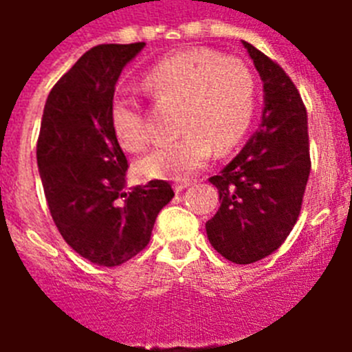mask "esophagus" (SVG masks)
<instances>
[{"label": "esophagus", "mask_w": 352, "mask_h": 352, "mask_svg": "<svg viewBox=\"0 0 352 352\" xmlns=\"http://www.w3.org/2000/svg\"><path fill=\"white\" fill-rule=\"evenodd\" d=\"M190 186H192V181H179V182H175V186H173V188H175L177 193H181Z\"/></svg>", "instance_id": "obj_1"}]
</instances>
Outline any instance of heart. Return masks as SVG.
<instances>
[{"label":"heart","mask_w":352,"mask_h":352,"mask_svg":"<svg viewBox=\"0 0 352 352\" xmlns=\"http://www.w3.org/2000/svg\"><path fill=\"white\" fill-rule=\"evenodd\" d=\"M159 104H179L175 142L153 149L137 170L149 179H186L206 166L214 148L230 151L248 131L256 107V82L237 58L188 49L160 60L142 80ZM111 131L122 149L140 153L149 133L138 102L117 95L109 104Z\"/></svg>","instance_id":"1"}]
</instances>
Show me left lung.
I'll return each instance as SVG.
<instances>
[{
    "label": "left lung",
    "instance_id": "left-lung-1",
    "mask_svg": "<svg viewBox=\"0 0 352 352\" xmlns=\"http://www.w3.org/2000/svg\"><path fill=\"white\" fill-rule=\"evenodd\" d=\"M243 45L261 76V124L239 155L210 182L219 192V210L206 223L215 250L237 265L256 263L283 245L294 228L305 193L311 155L307 109L289 74Z\"/></svg>",
    "mask_w": 352,
    "mask_h": 352
}]
</instances>
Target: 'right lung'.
Returning a JSON list of instances; mask_svg holds the SVG:
<instances>
[{
	"mask_svg": "<svg viewBox=\"0 0 352 352\" xmlns=\"http://www.w3.org/2000/svg\"><path fill=\"white\" fill-rule=\"evenodd\" d=\"M144 41L85 52L47 96L36 159L52 221L76 254L118 267L146 248L171 184L126 188L127 159L111 131L109 104L122 69Z\"/></svg>",
	"mask_w": 352,
	"mask_h": 352,
	"instance_id": "obj_1",
	"label": "right lung"
}]
</instances>
